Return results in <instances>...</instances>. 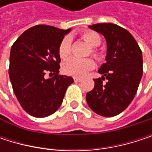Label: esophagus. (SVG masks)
<instances>
[{
	"label": "esophagus",
	"instance_id": "1",
	"mask_svg": "<svg viewBox=\"0 0 152 152\" xmlns=\"http://www.w3.org/2000/svg\"><path fill=\"white\" fill-rule=\"evenodd\" d=\"M74 81L75 82H81L82 81V78H80V77H74Z\"/></svg>",
	"mask_w": 152,
	"mask_h": 152
}]
</instances>
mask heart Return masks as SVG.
<instances>
[{"label": "heart", "mask_w": 152, "mask_h": 152, "mask_svg": "<svg viewBox=\"0 0 152 152\" xmlns=\"http://www.w3.org/2000/svg\"><path fill=\"white\" fill-rule=\"evenodd\" d=\"M82 39L91 46V53L95 58H99V52L97 49L101 43L100 36L92 31H87L82 33ZM71 53V39L69 37H65L61 41L58 47V53L63 60L69 57ZM95 66L94 61L91 59H77L72 58L69 60L63 65V71L65 74L73 76H84L88 71L91 70Z\"/></svg>", "instance_id": "obj_1"}]
</instances>
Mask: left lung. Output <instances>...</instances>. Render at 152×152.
Instances as JSON below:
<instances>
[{"mask_svg": "<svg viewBox=\"0 0 152 152\" xmlns=\"http://www.w3.org/2000/svg\"><path fill=\"white\" fill-rule=\"evenodd\" d=\"M106 39V62L99 69L102 77L94 79V88L86 94L87 104L96 113L113 117L132 102L142 76V51L134 37L114 23L89 26ZM107 79L106 85L103 81Z\"/></svg>", "mask_w": 152, "mask_h": 152, "instance_id": "8db88e82", "label": "left lung"}]
</instances>
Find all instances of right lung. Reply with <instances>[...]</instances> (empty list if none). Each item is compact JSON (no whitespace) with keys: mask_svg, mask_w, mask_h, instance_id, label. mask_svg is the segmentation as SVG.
<instances>
[{"mask_svg":"<svg viewBox=\"0 0 152 152\" xmlns=\"http://www.w3.org/2000/svg\"><path fill=\"white\" fill-rule=\"evenodd\" d=\"M70 29L39 24L26 30L11 46L9 74L15 97L30 115L43 118L61 106L71 76L59 74L58 47ZM46 74L51 78H45Z\"/></svg>","mask_w":152,"mask_h":152,"instance_id":"right-lung-1","label":"right lung"}]
</instances>
